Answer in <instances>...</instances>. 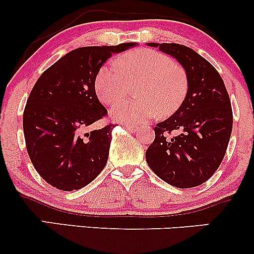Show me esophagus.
<instances>
[{"mask_svg": "<svg viewBox=\"0 0 254 254\" xmlns=\"http://www.w3.org/2000/svg\"><path fill=\"white\" fill-rule=\"evenodd\" d=\"M125 129H127V131H130V132H136L137 131V127H133V125H127V127H125Z\"/></svg>", "mask_w": 254, "mask_h": 254, "instance_id": "1", "label": "esophagus"}]
</instances>
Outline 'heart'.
<instances>
[{"label":"heart","instance_id":"b5f03b06","mask_svg":"<svg viewBox=\"0 0 254 254\" xmlns=\"http://www.w3.org/2000/svg\"><path fill=\"white\" fill-rule=\"evenodd\" d=\"M140 83L137 102H120L111 109V117L125 124H141L160 115H173L188 93V78L166 55L139 49L121 56L117 63H107L95 77V90L106 105L117 103L130 84Z\"/></svg>","mask_w":254,"mask_h":254}]
</instances>
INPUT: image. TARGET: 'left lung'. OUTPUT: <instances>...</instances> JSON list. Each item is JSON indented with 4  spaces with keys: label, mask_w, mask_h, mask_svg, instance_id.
Wrapping results in <instances>:
<instances>
[{
    "label": "left lung",
    "mask_w": 254,
    "mask_h": 254,
    "mask_svg": "<svg viewBox=\"0 0 254 254\" xmlns=\"http://www.w3.org/2000/svg\"><path fill=\"white\" fill-rule=\"evenodd\" d=\"M179 62L188 78L182 106L154 127L155 139L145 151L151 171L179 189L202 185L222 162L233 127L226 86L216 69L180 44L147 43ZM172 130L180 132L168 136Z\"/></svg>",
    "instance_id": "1"
}]
</instances>
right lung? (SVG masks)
Returning a JSON list of instances; mask_svg holds the SVG:
<instances>
[{"label":"right lung","mask_w":254,"mask_h":254,"mask_svg":"<svg viewBox=\"0 0 254 254\" xmlns=\"http://www.w3.org/2000/svg\"><path fill=\"white\" fill-rule=\"evenodd\" d=\"M137 45L75 49L38 78L25 107L24 135L34 168L54 188L80 190L106 166L116 125L87 131L107 113L95 93V77L113 54Z\"/></svg>","instance_id":"obj_1"}]
</instances>
